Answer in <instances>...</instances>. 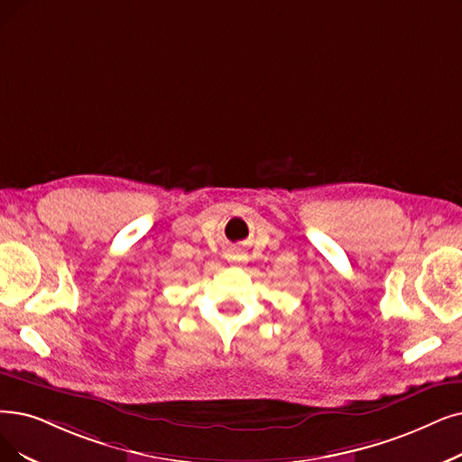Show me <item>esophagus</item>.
<instances>
[{
    "mask_svg": "<svg viewBox=\"0 0 462 462\" xmlns=\"http://www.w3.org/2000/svg\"><path fill=\"white\" fill-rule=\"evenodd\" d=\"M226 257H227V262H231V263H243L246 260V254L243 252L241 246H229L226 250Z\"/></svg>",
    "mask_w": 462,
    "mask_h": 462,
    "instance_id": "1",
    "label": "esophagus"
}]
</instances>
